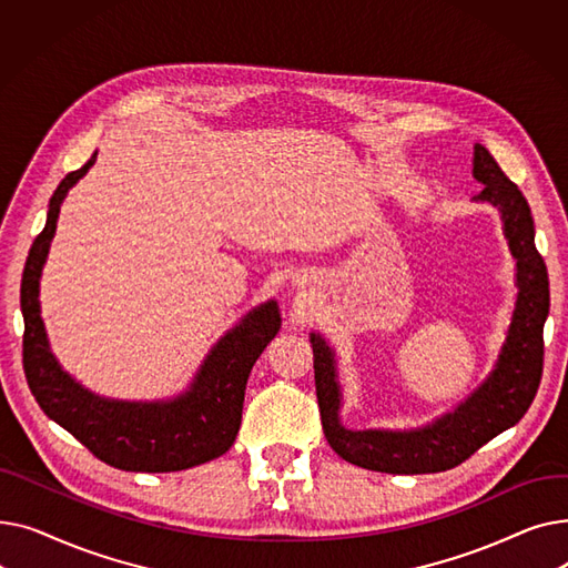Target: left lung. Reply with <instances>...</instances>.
<instances>
[{"instance_id": "left-lung-1", "label": "left lung", "mask_w": 568, "mask_h": 568, "mask_svg": "<svg viewBox=\"0 0 568 568\" xmlns=\"http://www.w3.org/2000/svg\"><path fill=\"white\" fill-rule=\"evenodd\" d=\"M471 174L484 191L474 202L493 204L504 223V236L516 260V306L509 332L488 377L426 426L389 430H352L341 422L343 389L334 347L322 334H311L315 392L324 437L347 463L386 474H433L465 463L499 433L516 426L529 409L544 373V324L550 311L546 262L534 244V221L525 195L484 144H474Z\"/></svg>"}]
</instances>
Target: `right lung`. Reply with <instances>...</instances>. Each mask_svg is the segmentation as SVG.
<instances>
[{
    "instance_id": "obj_1",
    "label": "right lung",
    "mask_w": 568,
    "mask_h": 568,
    "mask_svg": "<svg viewBox=\"0 0 568 568\" xmlns=\"http://www.w3.org/2000/svg\"><path fill=\"white\" fill-rule=\"evenodd\" d=\"M97 163V152L69 172L50 197L43 232L29 248L20 285L22 366L41 409L103 463L126 471H179L223 456L242 426L246 382L281 329L278 304L248 311L209 349L186 392L161 400H116L89 392L50 349L41 317V274L69 191Z\"/></svg>"
}]
</instances>
